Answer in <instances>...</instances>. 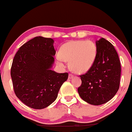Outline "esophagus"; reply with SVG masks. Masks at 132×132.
<instances>
[{"label":"esophagus","mask_w":132,"mask_h":132,"mask_svg":"<svg viewBox=\"0 0 132 132\" xmlns=\"http://www.w3.org/2000/svg\"><path fill=\"white\" fill-rule=\"evenodd\" d=\"M73 77H74V75H72V74H71V73L69 74V76H68V78L71 79V78H73Z\"/></svg>","instance_id":"1"}]
</instances>
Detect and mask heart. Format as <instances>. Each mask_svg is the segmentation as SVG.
I'll list each match as a JSON object with an SVG mask.
<instances>
[{
    "mask_svg": "<svg viewBox=\"0 0 132 132\" xmlns=\"http://www.w3.org/2000/svg\"><path fill=\"white\" fill-rule=\"evenodd\" d=\"M97 53L96 45L91 40L70 41L61 46L56 62L64 67L65 61H69V66L75 72L84 73L93 66Z\"/></svg>",
    "mask_w": 132,
    "mask_h": 132,
    "instance_id": "heart-1",
    "label": "heart"
}]
</instances>
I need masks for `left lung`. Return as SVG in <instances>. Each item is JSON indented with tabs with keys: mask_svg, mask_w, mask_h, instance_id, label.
<instances>
[{
	"mask_svg": "<svg viewBox=\"0 0 132 132\" xmlns=\"http://www.w3.org/2000/svg\"><path fill=\"white\" fill-rule=\"evenodd\" d=\"M97 53L89 70L80 76L82 84L78 91L89 104L99 105L112 99L120 86L121 66L119 56L109 41L102 38L96 42Z\"/></svg>",
	"mask_w": 132,
	"mask_h": 132,
	"instance_id": "8db88e82",
	"label": "left lung"
}]
</instances>
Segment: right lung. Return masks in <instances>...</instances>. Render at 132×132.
<instances>
[{
  "instance_id": "right-lung-1",
  "label": "right lung",
  "mask_w": 132,
  "mask_h": 132,
  "mask_svg": "<svg viewBox=\"0 0 132 132\" xmlns=\"http://www.w3.org/2000/svg\"><path fill=\"white\" fill-rule=\"evenodd\" d=\"M54 40L37 37L22 45L13 57L10 75L13 90L25 105L35 109L46 108L55 101L68 72L52 71L56 51Z\"/></svg>"
}]
</instances>
